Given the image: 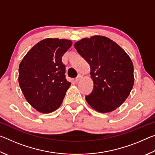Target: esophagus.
Listing matches in <instances>:
<instances>
[{
  "label": "esophagus",
  "mask_w": 155,
  "mask_h": 155,
  "mask_svg": "<svg viewBox=\"0 0 155 155\" xmlns=\"http://www.w3.org/2000/svg\"><path fill=\"white\" fill-rule=\"evenodd\" d=\"M83 78V76L79 74L77 78H75V81H76V82H78V81H79L80 80H81V78Z\"/></svg>",
  "instance_id": "esophagus-1"
}]
</instances>
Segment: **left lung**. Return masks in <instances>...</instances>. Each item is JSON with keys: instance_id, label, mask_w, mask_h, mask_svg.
<instances>
[{"instance_id": "obj_1", "label": "left lung", "mask_w": 155, "mask_h": 155, "mask_svg": "<svg viewBox=\"0 0 155 155\" xmlns=\"http://www.w3.org/2000/svg\"><path fill=\"white\" fill-rule=\"evenodd\" d=\"M75 48L90 65L94 90L87 103L100 113L111 112L127 100L134 85L130 57L111 39L102 35L83 38Z\"/></svg>"}]
</instances>
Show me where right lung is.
I'll use <instances>...</instances> for the list:
<instances>
[{"label": "right lung", "mask_w": 155, "mask_h": 155, "mask_svg": "<svg viewBox=\"0 0 155 155\" xmlns=\"http://www.w3.org/2000/svg\"><path fill=\"white\" fill-rule=\"evenodd\" d=\"M70 40L46 38L30 49L19 65L18 82L25 98L37 111L50 114L62 104L71 83L65 78L62 56Z\"/></svg>", "instance_id": "1"}]
</instances>
